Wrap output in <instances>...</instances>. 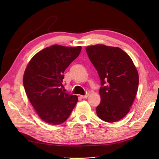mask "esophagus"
Segmentation results:
<instances>
[{
    "label": "esophagus",
    "instance_id": "obj_1",
    "mask_svg": "<svg viewBox=\"0 0 159 159\" xmlns=\"http://www.w3.org/2000/svg\"><path fill=\"white\" fill-rule=\"evenodd\" d=\"M88 96H89V94L87 93V94H86L85 95H80V97H81L82 98H87Z\"/></svg>",
    "mask_w": 159,
    "mask_h": 159
}]
</instances>
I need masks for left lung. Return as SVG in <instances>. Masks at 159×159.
<instances>
[{
	"label": "left lung",
	"mask_w": 159,
	"mask_h": 159,
	"mask_svg": "<svg viewBox=\"0 0 159 159\" xmlns=\"http://www.w3.org/2000/svg\"><path fill=\"white\" fill-rule=\"evenodd\" d=\"M86 50L101 79V101L97 114L105 122L119 121L128 114L135 100L138 71L130 57L119 48L97 44Z\"/></svg>",
	"instance_id": "left-lung-1"
}]
</instances>
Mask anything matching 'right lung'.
<instances>
[{
    "label": "right lung",
    "mask_w": 159,
    "mask_h": 159,
    "mask_svg": "<svg viewBox=\"0 0 159 159\" xmlns=\"http://www.w3.org/2000/svg\"><path fill=\"white\" fill-rule=\"evenodd\" d=\"M81 46L53 45L38 52L25 70L23 84L30 101L39 117L58 125L68 119L78 97L64 92V72L77 58Z\"/></svg>",
    "instance_id": "add662e5"
}]
</instances>
